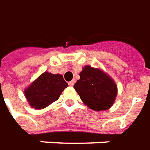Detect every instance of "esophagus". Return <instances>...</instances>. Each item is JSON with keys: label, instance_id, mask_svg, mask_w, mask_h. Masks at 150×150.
I'll use <instances>...</instances> for the list:
<instances>
[{"label": "esophagus", "instance_id": "obj_1", "mask_svg": "<svg viewBox=\"0 0 150 150\" xmlns=\"http://www.w3.org/2000/svg\"><path fill=\"white\" fill-rule=\"evenodd\" d=\"M75 81L73 80H71V81H70L68 84H69V85H70V86H73V85H75Z\"/></svg>", "mask_w": 150, "mask_h": 150}]
</instances>
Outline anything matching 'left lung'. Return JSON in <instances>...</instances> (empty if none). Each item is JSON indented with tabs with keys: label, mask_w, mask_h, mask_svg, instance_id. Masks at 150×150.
<instances>
[{
	"label": "left lung",
	"mask_w": 150,
	"mask_h": 150,
	"mask_svg": "<svg viewBox=\"0 0 150 150\" xmlns=\"http://www.w3.org/2000/svg\"><path fill=\"white\" fill-rule=\"evenodd\" d=\"M74 85L81 100L94 110H105L113 105L117 96L114 80L102 70L86 65Z\"/></svg>",
	"instance_id": "left-lung-1"
}]
</instances>
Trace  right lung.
<instances>
[{
    "label": "right lung",
    "instance_id": "obj_1",
    "mask_svg": "<svg viewBox=\"0 0 150 150\" xmlns=\"http://www.w3.org/2000/svg\"><path fill=\"white\" fill-rule=\"evenodd\" d=\"M67 86L61 75L45 72L25 91V96L31 107L40 110L57 100Z\"/></svg>",
    "mask_w": 150,
    "mask_h": 150
}]
</instances>
